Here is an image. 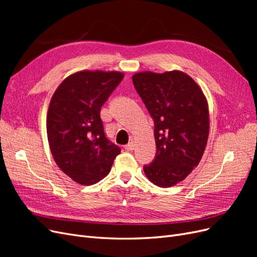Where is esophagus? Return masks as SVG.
Listing matches in <instances>:
<instances>
[{
  "label": "esophagus",
  "instance_id": "34e87169",
  "mask_svg": "<svg viewBox=\"0 0 257 257\" xmlns=\"http://www.w3.org/2000/svg\"><path fill=\"white\" fill-rule=\"evenodd\" d=\"M124 149H125L126 151H133V149H134V144L133 143H128L127 145H125L124 146Z\"/></svg>",
  "mask_w": 257,
  "mask_h": 257
}]
</instances>
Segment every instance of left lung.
Wrapping results in <instances>:
<instances>
[{"label": "left lung", "mask_w": 257, "mask_h": 257, "mask_svg": "<svg viewBox=\"0 0 257 257\" xmlns=\"http://www.w3.org/2000/svg\"><path fill=\"white\" fill-rule=\"evenodd\" d=\"M133 83L154 122L157 153L144 172L155 185L169 188L184 180L203 157L209 134L207 99L197 83L179 71L138 73Z\"/></svg>", "instance_id": "obj_1"}]
</instances>
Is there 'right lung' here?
<instances>
[{
  "label": "right lung",
  "mask_w": 257,
  "mask_h": 257,
  "mask_svg": "<svg viewBox=\"0 0 257 257\" xmlns=\"http://www.w3.org/2000/svg\"><path fill=\"white\" fill-rule=\"evenodd\" d=\"M123 77L118 72L76 73L51 98L47 113L50 150L61 170L77 183L98 182L121 152L105 135L100 108Z\"/></svg>",
  "instance_id": "add662e5"
}]
</instances>
